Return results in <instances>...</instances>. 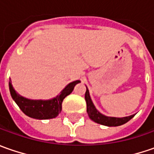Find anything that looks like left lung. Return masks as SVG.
<instances>
[{
    "label": "left lung",
    "mask_w": 154,
    "mask_h": 154,
    "mask_svg": "<svg viewBox=\"0 0 154 154\" xmlns=\"http://www.w3.org/2000/svg\"><path fill=\"white\" fill-rule=\"evenodd\" d=\"M86 88L87 89H86V93H85V100L87 103V112L89 119L93 120L94 122L100 124V125H105V126H109V127L119 126V125H125V123L130 121L135 116V114H133V115H130L128 117H124V118H115V117H108V116H106L104 114L100 113L94 106L93 101L90 98L89 91H88V88L86 87Z\"/></svg>",
    "instance_id": "1"
}]
</instances>
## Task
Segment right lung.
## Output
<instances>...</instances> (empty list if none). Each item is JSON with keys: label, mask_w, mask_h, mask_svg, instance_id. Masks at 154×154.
Instances as JSON below:
<instances>
[{"label": "right lung", "mask_w": 154, "mask_h": 154, "mask_svg": "<svg viewBox=\"0 0 154 154\" xmlns=\"http://www.w3.org/2000/svg\"><path fill=\"white\" fill-rule=\"evenodd\" d=\"M80 80L70 82L60 94L50 100H30L18 94L12 85L11 80L9 81V90L11 96L25 115L35 119H50L56 118L62 109L63 100L72 93L74 87Z\"/></svg>", "instance_id": "add662e5"}]
</instances>
